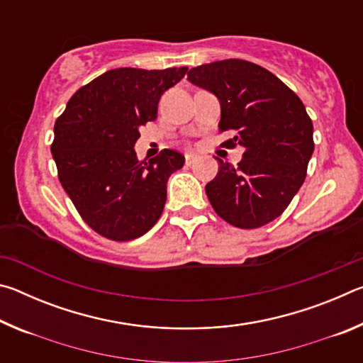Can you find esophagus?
Listing matches in <instances>:
<instances>
[{
    "instance_id": "obj_1",
    "label": "esophagus",
    "mask_w": 363,
    "mask_h": 363,
    "mask_svg": "<svg viewBox=\"0 0 363 363\" xmlns=\"http://www.w3.org/2000/svg\"><path fill=\"white\" fill-rule=\"evenodd\" d=\"M196 162V155L195 153H186V164L190 167V164H194Z\"/></svg>"
}]
</instances>
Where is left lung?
<instances>
[{
  "label": "left lung",
  "instance_id": "8db88e82",
  "mask_svg": "<svg viewBox=\"0 0 363 363\" xmlns=\"http://www.w3.org/2000/svg\"><path fill=\"white\" fill-rule=\"evenodd\" d=\"M187 79L220 102L219 131L242 145L238 167L218 158L206 195L218 216L240 229L279 218L303 186L314 152V126L299 97L261 65L225 59L190 69Z\"/></svg>",
  "mask_w": 363,
  "mask_h": 363
}]
</instances>
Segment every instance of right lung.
Wrapping results in <instances>:
<instances>
[{
  "instance_id": "obj_1",
  "label": "right lung",
  "mask_w": 363,
  "mask_h": 363,
  "mask_svg": "<svg viewBox=\"0 0 363 363\" xmlns=\"http://www.w3.org/2000/svg\"><path fill=\"white\" fill-rule=\"evenodd\" d=\"M187 67L115 69L70 97L51 145L59 181L91 229L115 242L149 232L167 201V182L184 155L164 149L149 162L134 152L139 130L157 118L160 97Z\"/></svg>"
}]
</instances>
